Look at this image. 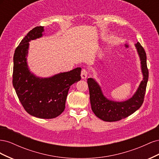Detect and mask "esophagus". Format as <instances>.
Instances as JSON below:
<instances>
[{
  "label": "esophagus",
  "mask_w": 159,
  "mask_h": 159,
  "mask_svg": "<svg viewBox=\"0 0 159 159\" xmlns=\"http://www.w3.org/2000/svg\"><path fill=\"white\" fill-rule=\"evenodd\" d=\"M88 71L87 70L85 69H83L82 70H81V78L85 79L88 77Z\"/></svg>",
  "instance_id": "obj_1"
}]
</instances>
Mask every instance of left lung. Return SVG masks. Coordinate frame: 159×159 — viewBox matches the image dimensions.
Returning a JSON list of instances; mask_svg holds the SVG:
<instances>
[{"label": "left lung", "instance_id": "left-lung-1", "mask_svg": "<svg viewBox=\"0 0 159 159\" xmlns=\"http://www.w3.org/2000/svg\"><path fill=\"white\" fill-rule=\"evenodd\" d=\"M135 46L140 56L143 80L131 99L123 102L110 101L103 95L99 85L93 79H88L91 109L96 116L103 121L113 122L126 118L140 108L144 102L148 78L147 55L140 43L137 42Z\"/></svg>", "mask_w": 159, "mask_h": 159}]
</instances>
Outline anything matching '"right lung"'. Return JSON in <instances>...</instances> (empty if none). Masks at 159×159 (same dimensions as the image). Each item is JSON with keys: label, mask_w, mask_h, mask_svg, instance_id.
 Here are the masks:
<instances>
[{"label": "right lung", "mask_w": 159, "mask_h": 159, "mask_svg": "<svg viewBox=\"0 0 159 159\" xmlns=\"http://www.w3.org/2000/svg\"><path fill=\"white\" fill-rule=\"evenodd\" d=\"M44 27L34 28L14 51L12 84L24 109L41 119L55 118L64 111L70 86L81 80V68L48 78H37L28 68L29 42L42 36Z\"/></svg>", "instance_id": "right-lung-1"}]
</instances>
